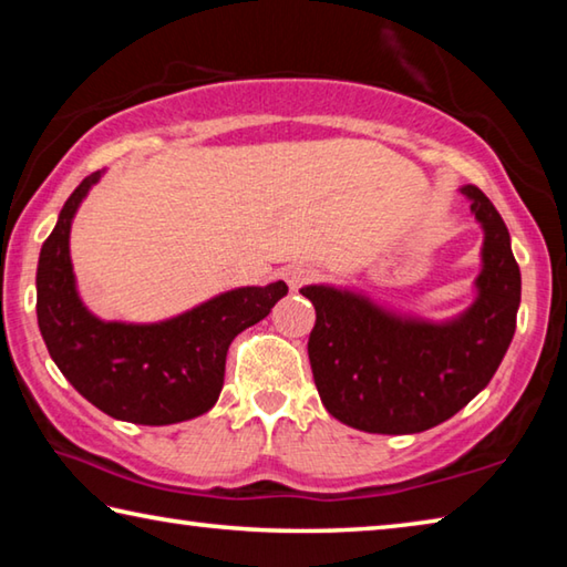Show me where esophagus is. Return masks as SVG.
Returning <instances> with one entry per match:
<instances>
[{
	"instance_id": "esophagus-1",
	"label": "esophagus",
	"mask_w": 567,
	"mask_h": 567,
	"mask_svg": "<svg viewBox=\"0 0 567 567\" xmlns=\"http://www.w3.org/2000/svg\"><path fill=\"white\" fill-rule=\"evenodd\" d=\"M315 267L310 265H302V262H295L290 267H285V282L290 285V290H300L302 285H307L310 280H315Z\"/></svg>"
}]
</instances>
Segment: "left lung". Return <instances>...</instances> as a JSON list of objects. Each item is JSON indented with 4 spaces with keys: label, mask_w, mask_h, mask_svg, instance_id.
I'll use <instances>...</instances> for the list:
<instances>
[{
    "label": "left lung",
    "mask_w": 567,
    "mask_h": 567,
    "mask_svg": "<svg viewBox=\"0 0 567 567\" xmlns=\"http://www.w3.org/2000/svg\"><path fill=\"white\" fill-rule=\"evenodd\" d=\"M483 227L475 302L433 322L368 295L307 285L318 320L307 342L312 378L332 417L364 433L410 435L463 410L501 368L520 307V267L503 217L475 185L460 187Z\"/></svg>",
    "instance_id": "8db88e82"
}]
</instances>
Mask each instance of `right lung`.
<instances>
[{
	"label": "right lung",
	"mask_w": 567,
	"mask_h": 567,
	"mask_svg": "<svg viewBox=\"0 0 567 567\" xmlns=\"http://www.w3.org/2000/svg\"><path fill=\"white\" fill-rule=\"evenodd\" d=\"M102 175V169L92 172L80 182L42 245L37 322L44 344L72 388L110 417L134 425L192 420L223 392L229 342L265 320L287 295V285L237 287L162 322L100 320L76 292L70 229Z\"/></svg>",
	"instance_id": "right-lung-1"
}]
</instances>
